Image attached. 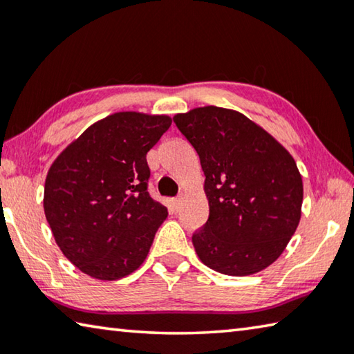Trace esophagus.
<instances>
[{
    "label": "esophagus",
    "mask_w": 354,
    "mask_h": 354,
    "mask_svg": "<svg viewBox=\"0 0 354 354\" xmlns=\"http://www.w3.org/2000/svg\"><path fill=\"white\" fill-rule=\"evenodd\" d=\"M178 207H180V197H176V199H172V208L177 212Z\"/></svg>",
    "instance_id": "esophagus-1"
}]
</instances>
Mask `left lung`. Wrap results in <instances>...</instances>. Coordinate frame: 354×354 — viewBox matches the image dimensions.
<instances>
[{"mask_svg":"<svg viewBox=\"0 0 354 354\" xmlns=\"http://www.w3.org/2000/svg\"><path fill=\"white\" fill-rule=\"evenodd\" d=\"M174 122L205 174L209 216L193 234L197 257L232 277L266 269L300 222L303 183L292 155L234 110L208 105L176 115Z\"/></svg>","mask_w":354,"mask_h":354,"instance_id":"1","label":"left lung"}]
</instances>
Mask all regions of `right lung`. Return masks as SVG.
Returning a JSON list of instances; mask_svg holds the SVG:
<instances>
[{
    "label": "right lung",
    "instance_id": "right-lung-1",
    "mask_svg": "<svg viewBox=\"0 0 354 354\" xmlns=\"http://www.w3.org/2000/svg\"><path fill=\"white\" fill-rule=\"evenodd\" d=\"M169 126V116L120 111L90 126L49 167L46 221L84 274L118 280L146 259L167 218L147 191L146 155Z\"/></svg>",
    "mask_w": 354,
    "mask_h": 354
}]
</instances>
